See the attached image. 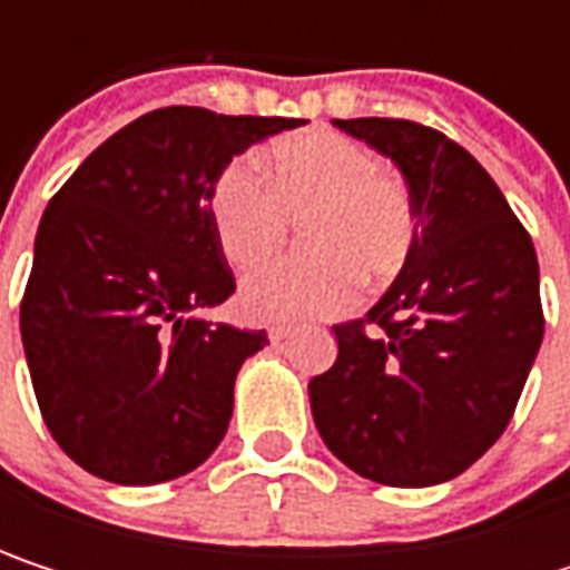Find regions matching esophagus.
<instances>
[{
	"label": "esophagus",
	"instance_id": "obj_1",
	"mask_svg": "<svg viewBox=\"0 0 570 570\" xmlns=\"http://www.w3.org/2000/svg\"><path fill=\"white\" fill-rule=\"evenodd\" d=\"M267 336H271V343H284L286 336H293V326L277 323V326H271V330H267Z\"/></svg>",
	"mask_w": 570,
	"mask_h": 570
}]
</instances>
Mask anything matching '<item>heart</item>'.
Listing matches in <instances>:
<instances>
[{
	"label": "heart",
	"instance_id": "heart-1",
	"mask_svg": "<svg viewBox=\"0 0 570 570\" xmlns=\"http://www.w3.org/2000/svg\"><path fill=\"white\" fill-rule=\"evenodd\" d=\"M210 220L237 267L274 254L289 220H303L306 254L261 264L240 284V306L254 320L333 316L356 299L360 281H396L415 244L409 187L376 151L336 131L286 138L264 171L250 158L230 161L210 187Z\"/></svg>",
	"mask_w": 570,
	"mask_h": 570
}]
</instances>
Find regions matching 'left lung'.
Here are the masks:
<instances>
[{
	"label": "left lung",
	"instance_id": "8db88e82",
	"mask_svg": "<svg viewBox=\"0 0 570 570\" xmlns=\"http://www.w3.org/2000/svg\"><path fill=\"white\" fill-rule=\"evenodd\" d=\"M333 125L396 161L415 244L383 299L333 326L340 353L309 380L313 422L356 475L439 485L512 422L544 336L534 244L489 171L442 131L405 118Z\"/></svg>",
	"mask_w": 570,
	"mask_h": 570
}]
</instances>
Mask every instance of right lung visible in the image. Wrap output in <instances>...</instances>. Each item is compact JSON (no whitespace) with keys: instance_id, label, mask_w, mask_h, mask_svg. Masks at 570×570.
I'll return each mask as SVG.
<instances>
[{"instance_id":"1","label":"right lung","mask_w":570,"mask_h":570,"mask_svg":"<svg viewBox=\"0 0 570 570\" xmlns=\"http://www.w3.org/2000/svg\"><path fill=\"white\" fill-rule=\"evenodd\" d=\"M299 118L158 108L98 145L49 200L19 326L61 452L118 485L194 472L224 439L264 330L200 320L234 293L210 187Z\"/></svg>"}]
</instances>
